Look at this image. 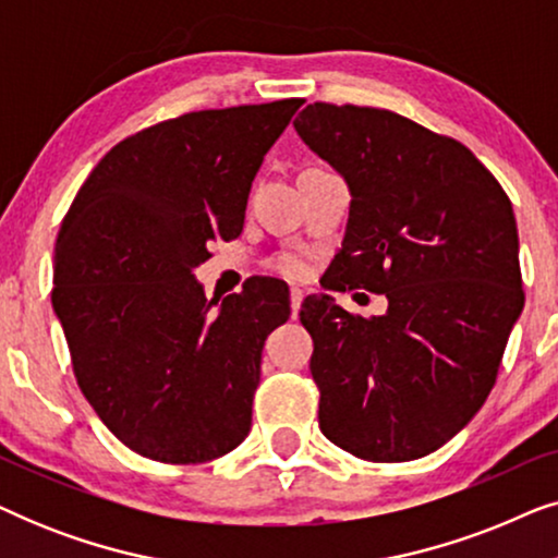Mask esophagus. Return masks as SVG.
Instances as JSON below:
<instances>
[{
    "instance_id": "esophagus-1",
    "label": "esophagus",
    "mask_w": 558,
    "mask_h": 558,
    "mask_svg": "<svg viewBox=\"0 0 558 558\" xmlns=\"http://www.w3.org/2000/svg\"><path fill=\"white\" fill-rule=\"evenodd\" d=\"M302 300H304V292H302V289H296V287L289 289V302H292V317L300 315Z\"/></svg>"
}]
</instances>
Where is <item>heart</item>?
Masks as SVG:
<instances>
[{"mask_svg": "<svg viewBox=\"0 0 558 558\" xmlns=\"http://www.w3.org/2000/svg\"><path fill=\"white\" fill-rule=\"evenodd\" d=\"M274 269H277L281 277L302 279V277H307L310 264H307V258H304L302 254H281L277 262H274Z\"/></svg>", "mask_w": 558, "mask_h": 558, "instance_id": "b5f03b06", "label": "heart"}]
</instances>
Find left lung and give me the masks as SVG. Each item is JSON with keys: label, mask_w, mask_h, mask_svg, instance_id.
<instances>
[{"label": "left lung", "mask_w": 558, "mask_h": 558, "mask_svg": "<svg viewBox=\"0 0 558 558\" xmlns=\"http://www.w3.org/2000/svg\"><path fill=\"white\" fill-rule=\"evenodd\" d=\"M294 129L353 197L327 289L388 300L371 319L327 294L302 302L319 429L361 460H418L498 378L523 310L513 205L462 142L401 113L315 101Z\"/></svg>", "instance_id": "1"}]
</instances>
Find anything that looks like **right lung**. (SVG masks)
Instances as JSON below:
<instances>
[{
  "mask_svg": "<svg viewBox=\"0 0 558 558\" xmlns=\"http://www.w3.org/2000/svg\"><path fill=\"white\" fill-rule=\"evenodd\" d=\"M304 101L190 111L106 151L68 208L52 310L75 380L113 437L167 464L216 460L251 429L264 340L289 319L284 281L220 310L195 266L243 231L264 155Z\"/></svg>",
  "mask_w": 558,
  "mask_h": 558,
  "instance_id": "right-lung-1",
  "label": "right lung"
}]
</instances>
